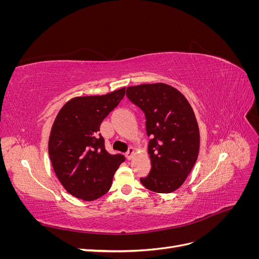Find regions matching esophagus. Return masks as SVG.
Here are the masks:
<instances>
[{
    "mask_svg": "<svg viewBox=\"0 0 259 259\" xmlns=\"http://www.w3.org/2000/svg\"><path fill=\"white\" fill-rule=\"evenodd\" d=\"M135 148H133V147H131L130 149H128V151L126 152V158L128 159V160H132L133 159V156H134V154H135Z\"/></svg>",
    "mask_w": 259,
    "mask_h": 259,
    "instance_id": "1",
    "label": "esophagus"
}]
</instances>
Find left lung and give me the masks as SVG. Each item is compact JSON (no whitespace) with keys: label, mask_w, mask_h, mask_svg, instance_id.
Wrapping results in <instances>:
<instances>
[{"label":"left lung","mask_w":259,"mask_h":259,"mask_svg":"<svg viewBox=\"0 0 259 259\" xmlns=\"http://www.w3.org/2000/svg\"><path fill=\"white\" fill-rule=\"evenodd\" d=\"M126 96L146 116L151 170L140 182L153 192L169 193L184 184L198 159L200 132L186 97L164 83L130 86Z\"/></svg>","instance_id":"8db88e82"}]
</instances>
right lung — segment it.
I'll use <instances>...</instances> for the list:
<instances>
[{
	"label": "right lung",
	"mask_w": 259,
	"mask_h": 259,
	"mask_svg": "<svg viewBox=\"0 0 259 259\" xmlns=\"http://www.w3.org/2000/svg\"><path fill=\"white\" fill-rule=\"evenodd\" d=\"M125 88L101 96L70 99L52 126L49 153L55 174L73 197L93 201L110 189L113 175L125 161L110 154L99 133L105 117L119 105Z\"/></svg>",
	"instance_id": "1"
}]
</instances>
